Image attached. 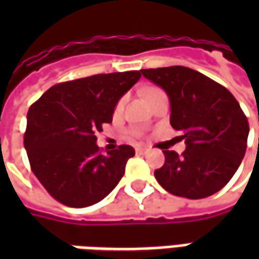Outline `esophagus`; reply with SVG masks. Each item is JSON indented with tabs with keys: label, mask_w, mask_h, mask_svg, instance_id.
<instances>
[{
	"label": "esophagus",
	"mask_w": 259,
	"mask_h": 259,
	"mask_svg": "<svg viewBox=\"0 0 259 259\" xmlns=\"http://www.w3.org/2000/svg\"><path fill=\"white\" fill-rule=\"evenodd\" d=\"M136 152H137V154H146V152H148V148H147V147H137V148H136Z\"/></svg>",
	"instance_id": "obj_1"
}]
</instances>
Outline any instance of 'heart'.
I'll use <instances>...</instances> for the list:
<instances>
[{"label": "heart", "mask_w": 259, "mask_h": 259, "mask_svg": "<svg viewBox=\"0 0 259 259\" xmlns=\"http://www.w3.org/2000/svg\"><path fill=\"white\" fill-rule=\"evenodd\" d=\"M159 89H155V87H151V89H147L146 91H144V97L147 98V101L151 98V97H154L155 94H158L159 93ZM123 104H124V100L122 98V100H119L118 104H116V111H122V108H123Z\"/></svg>", "instance_id": "heart-1"}]
</instances>
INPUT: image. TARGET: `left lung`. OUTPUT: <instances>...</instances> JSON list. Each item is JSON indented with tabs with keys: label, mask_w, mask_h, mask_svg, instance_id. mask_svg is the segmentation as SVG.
Returning <instances> with one entry per match:
<instances>
[{
	"label": "left lung",
	"mask_w": 259,
	"mask_h": 259,
	"mask_svg": "<svg viewBox=\"0 0 259 259\" xmlns=\"http://www.w3.org/2000/svg\"><path fill=\"white\" fill-rule=\"evenodd\" d=\"M144 77L166 91L170 124L185 140L182 154L163 150L165 163L154 175L170 194L190 200L215 194L244 158L248 120L233 94L186 66L143 69Z\"/></svg>",
	"instance_id": "8db88e82"
}]
</instances>
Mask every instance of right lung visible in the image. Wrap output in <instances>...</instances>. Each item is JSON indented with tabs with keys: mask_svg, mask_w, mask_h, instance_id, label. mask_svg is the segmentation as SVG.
Listing matches in <instances>:
<instances>
[{
	"mask_svg": "<svg viewBox=\"0 0 259 259\" xmlns=\"http://www.w3.org/2000/svg\"><path fill=\"white\" fill-rule=\"evenodd\" d=\"M140 77V70H130L70 80L31 104L23 144L33 174L61 204L93 205L122 179L135 150L123 144L101 154L96 133L112 122L119 98Z\"/></svg>",
	"mask_w": 259,
	"mask_h": 259,
	"instance_id": "obj_1",
	"label": "right lung"
}]
</instances>
